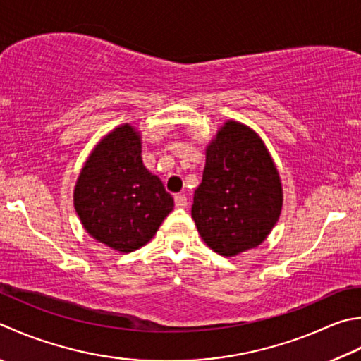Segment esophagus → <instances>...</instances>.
I'll list each match as a JSON object with an SVG mask.
<instances>
[{
    "label": "esophagus",
    "instance_id": "1",
    "mask_svg": "<svg viewBox=\"0 0 361 361\" xmlns=\"http://www.w3.org/2000/svg\"><path fill=\"white\" fill-rule=\"evenodd\" d=\"M175 207L176 208H186L188 207V197L185 194L175 195Z\"/></svg>",
    "mask_w": 361,
    "mask_h": 361
}]
</instances>
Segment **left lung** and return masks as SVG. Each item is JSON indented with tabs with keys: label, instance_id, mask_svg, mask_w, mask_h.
I'll return each mask as SVG.
<instances>
[{
	"label": "left lung",
	"instance_id": "obj_1",
	"mask_svg": "<svg viewBox=\"0 0 361 361\" xmlns=\"http://www.w3.org/2000/svg\"><path fill=\"white\" fill-rule=\"evenodd\" d=\"M192 219L202 239L222 257L255 249L271 235L283 207L279 169L255 130L227 120L207 145Z\"/></svg>",
	"mask_w": 361,
	"mask_h": 361
}]
</instances>
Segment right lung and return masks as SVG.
<instances>
[{
  "label": "right lung",
  "mask_w": 361,
  "mask_h": 361,
  "mask_svg": "<svg viewBox=\"0 0 361 361\" xmlns=\"http://www.w3.org/2000/svg\"><path fill=\"white\" fill-rule=\"evenodd\" d=\"M73 204L89 235L118 253L140 249L157 235L173 199L142 162V136L116 126L92 148L78 175Z\"/></svg>",
  "instance_id": "add662e5"
}]
</instances>
